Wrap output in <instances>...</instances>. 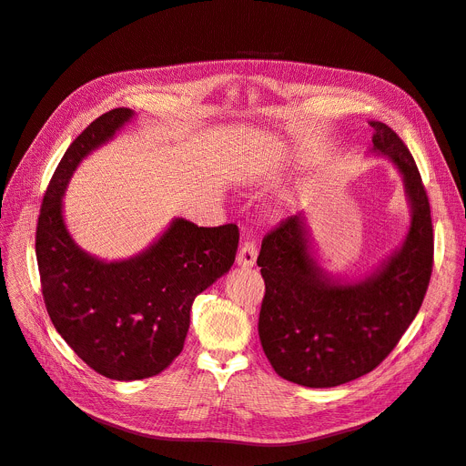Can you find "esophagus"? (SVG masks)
<instances>
[{"mask_svg": "<svg viewBox=\"0 0 466 466\" xmlns=\"http://www.w3.org/2000/svg\"><path fill=\"white\" fill-rule=\"evenodd\" d=\"M257 246L253 241H246L243 246L239 248L238 251V257H236V262L238 266L241 268H251L255 262H257Z\"/></svg>", "mask_w": 466, "mask_h": 466, "instance_id": "esophagus-1", "label": "esophagus"}]
</instances>
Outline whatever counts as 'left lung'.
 <instances>
[{
  "instance_id": "1",
  "label": "left lung",
  "mask_w": 466,
  "mask_h": 466,
  "mask_svg": "<svg viewBox=\"0 0 466 466\" xmlns=\"http://www.w3.org/2000/svg\"><path fill=\"white\" fill-rule=\"evenodd\" d=\"M372 151L397 166L411 211L400 248L359 281H339L317 264L302 213L262 239L257 264L266 285L258 336L272 369L304 387H336L372 372L418 315L432 274L427 190L408 147L370 120Z\"/></svg>"
}]
</instances>
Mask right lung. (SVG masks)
<instances>
[{
	"label": "right lung",
	"mask_w": 466,
	"mask_h": 466,
	"mask_svg": "<svg viewBox=\"0 0 466 466\" xmlns=\"http://www.w3.org/2000/svg\"><path fill=\"white\" fill-rule=\"evenodd\" d=\"M134 116L128 107L104 113L69 145L43 196L35 255L48 317L92 370L132 381L160 374L181 351L194 299L234 264L236 225L204 228L174 218L143 253L106 262L69 236L62 198L81 160Z\"/></svg>",
	"instance_id": "right-lung-1"
}]
</instances>
